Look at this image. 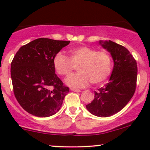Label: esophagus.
Masks as SVG:
<instances>
[{"label":"esophagus","instance_id":"1","mask_svg":"<svg viewBox=\"0 0 150 150\" xmlns=\"http://www.w3.org/2000/svg\"><path fill=\"white\" fill-rule=\"evenodd\" d=\"M70 90H71V91H75V92H80V91H81V90H80V89H78V88H71Z\"/></svg>","mask_w":150,"mask_h":150}]
</instances>
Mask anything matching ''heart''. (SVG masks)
<instances>
[{
    "label": "heart",
    "instance_id": "obj_1",
    "mask_svg": "<svg viewBox=\"0 0 150 150\" xmlns=\"http://www.w3.org/2000/svg\"><path fill=\"white\" fill-rule=\"evenodd\" d=\"M70 57L59 52L53 59L56 72L62 76H69L78 67L77 74L66 79V83L73 88L86 87L89 83H103L112 70V58L105 50L97 51L88 46L73 48L69 51Z\"/></svg>",
    "mask_w": 150,
    "mask_h": 150
}]
</instances>
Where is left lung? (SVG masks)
<instances>
[{
    "instance_id": "8db88e82",
    "label": "left lung",
    "mask_w": 150,
    "mask_h": 150,
    "mask_svg": "<svg viewBox=\"0 0 150 150\" xmlns=\"http://www.w3.org/2000/svg\"><path fill=\"white\" fill-rule=\"evenodd\" d=\"M100 43L110 52L114 61L110 82L94 91V99L86 105L87 110L99 117H109L118 112L135 93L137 64L126 48L109 40Z\"/></svg>"
}]
</instances>
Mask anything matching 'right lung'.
I'll return each instance as SVG.
<instances>
[{"label": "right lung", "instance_id": "add662e5", "mask_svg": "<svg viewBox=\"0 0 150 150\" xmlns=\"http://www.w3.org/2000/svg\"><path fill=\"white\" fill-rule=\"evenodd\" d=\"M70 41L38 38L22 46L11 64L14 96L21 107L37 117L57 113L69 88L55 74L53 59Z\"/></svg>", "mask_w": 150, "mask_h": 150}]
</instances>
